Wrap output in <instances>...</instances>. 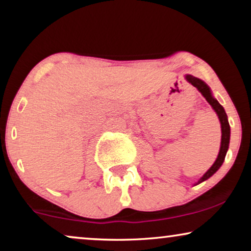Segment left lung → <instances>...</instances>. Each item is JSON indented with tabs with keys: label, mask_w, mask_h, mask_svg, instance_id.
Here are the masks:
<instances>
[{
	"label": "left lung",
	"mask_w": 251,
	"mask_h": 251,
	"mask_svg": "<svg viewBox=\"0 0 251 251\" xmlns=\"http://www.w3.org/2000/svg\"><path fill=\"white\" fill-rule=\"evenodd\" d=\"M185 77H186V80L190 82L193 87L197 88L198 90L201 92L202 96L205 98V100H207L209 104L211 105V107L214 108V111L217 113L218 119H219V121H221V126H222V143H221V150H219L217 159H216L215 163L210 167V169H209L207 173H205L203 176L200 178V180L195 184V185H198V184L202 183V181L207 180L208 178H210L212 175H214L216 171L221 168L223 162H224L225 155H226V153H227L228 145H229V133H231V129H229L227 115H226L225 109L217 100H216L214 97H212L210 88H209L203 81L200 80V78L192 76V75H186Z\"/></svg>",
	"instance_id": "left-lung-1"
}]
</instances>
